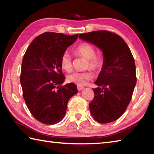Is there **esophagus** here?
Segmentation results:
<instances>
[{
    "label": "esophagus",
    "mask_w": 154,
    "mask_h": 154,
    "mask_svg": "<svg viewBox=\"0 0 154 154\" xmlns=\"http://www.w3.org/2000/svg\"><path fill=\"white\" fill-rule=\"evenodd\" d=\"M77 89L79 91H80V90H82V89H83V88H84V87L83 86H82V85H77Z\"/></svg>",
    "instance_id": "esophagus-1"
}]
</instances>
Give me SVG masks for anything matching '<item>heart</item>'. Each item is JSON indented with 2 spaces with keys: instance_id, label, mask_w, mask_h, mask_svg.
Instances as JSON below:
<instances>
[{
  "instance_id": "b5f03b06",
  "label": "heart",
  "mask_w": 154,
  "mask_h": 154,
  "mask_svg": "<svg viewBox=\"0 0 154 154\" xmlns=\"http://www.w3.org/2000/svg\"><path fill=\"white\" fill-rule=\"evenodd\" d=\"M74 53L79 57H82L87 59L85 68L93 70L94 71H100L104 66V58L100 55L96 54L94 47L88 43H82L78 45L74 49ZM60 66L64 71L71 72L72 69V60L68 52H64L60 58ZM94 75L90 70L83 72H75L69 75L68 82L74 83L77 85H85L89 81L91 80Z\"/></svg>"
}]
</instances>
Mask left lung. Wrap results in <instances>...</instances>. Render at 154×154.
I'll list each match as a JSON object with an SVG mask.
<instances>
[{
  "mask_svg": "<svg viewBox=\"0 0 154 154\" xmlns=\"http://www.w3.org/2000/svg\"><path fill=\"white\" fill-rule=\"evenodd\" d=\"M79 37L97 46L104 54V66L93 89L89 110L102 124L113 122L127 110L137 83L136 68L127 43L116 33L106 30L81 33Z\"/></svg>",
  "mask_w": 154,
  "mask_h": 154,
  "instance_id": "8db88e82",
  "label": "left lung"
}]
</instances>
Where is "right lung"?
I'll return each mask as SVG.
<instances>
[{
    "instance_id": "right-lung-1",
    "label": "right lung",
    "mask_w": 154,
    "mask_h": 154,
    "mask_svg": "<svg viewBox=\"0 0 154 154\" xmlns=\"http://www.w3.org/2000/svg\"><path fill=\"white\" fill-rule=\"evenodd\" d=\"M78 34L44 32L27 48L21 64L23 97L32 116L45 125H54L65 117L69 100L77 93L76 85H62L65 80L60 58Z\"/></svg>"
}]
</instances>
